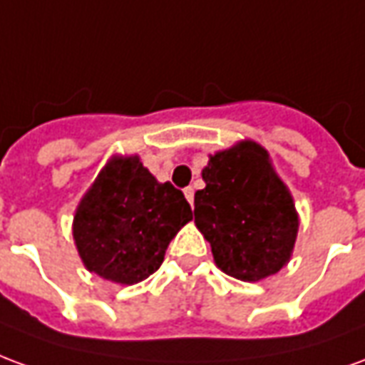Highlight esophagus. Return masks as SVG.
I'll use <instances>...</instances> for the list:
<instances>
[{"mask_svg": "<svg viewBox=\"0 0 365 365\" xmlns=\"http://www.w3.org/2000/svg\"><path fill=\"white\" fill-rule=\"evenodd\" d=\"M183 193H185V199L190 201V205H193V193H195V191H193V187H185V190H183Z\"/></svg>", "mask_w": 365, "mask_h": 365, "instance_id": "34e87169", "label": "esophagus"}]
</instances>
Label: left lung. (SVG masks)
I'll use <instances>...</instances> for the list:
<instances>
[{"instance_id":"obj_1","label":"left lung","mask_w":365,"mask_h":365,"mask_svg":"<svg viewBox=\"0 0 365 365\" xmlns=\"http://www.w3.org/2000/svg\"><path fill=\"white\" fill-rule=\"evenodd\" d=\"M205 187L195 193V227L215 264L240 282H260L287 266L299 232L289 187L268 150L254 140L209 154Z\"/></svg>"}]
</instances>
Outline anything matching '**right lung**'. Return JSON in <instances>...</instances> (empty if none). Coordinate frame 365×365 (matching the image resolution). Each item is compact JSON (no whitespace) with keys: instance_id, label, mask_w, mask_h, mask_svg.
<instances>
[{"instance_id":"right-lung-1","label":"right lung","mask_w":365,"mask_h":365,"mask_svg":"<svg viewBox=\"0 0 365 365\" xmlns=\"http://www.w3.org/2000/svg\"><path fill=\"white\" fill-rule=\"evenodd\" d=\"M191 219L182 191L160 183L138 154H115L76 207L72 235L88 272L135 285L162 266L170 240Z\"/></svg>"}]
</instances>
